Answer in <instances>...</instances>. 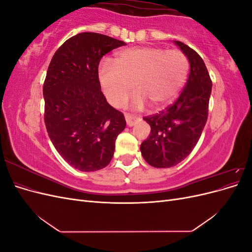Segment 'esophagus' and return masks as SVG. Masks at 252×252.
I'll return each instance as SVG.
<instances>
[{
	"label": "esophagus",
	"mask_w": 252,
	"mask_h": 252,
	"mask_svg": "<svg viewBox=\"0 0 252 252\" xmlns=\"http://www.w3.org/2000/svg\"><path fill=\"white\" fill-rule=\"evenodd\" d=\"M125 120H126V122H127V125H128L129 127H131V126H133L140 119H139L138 117H134V116H131V114L126 113V114H125Z\"/></svg>",
	"instance_id": "obj_1"
}]
</instances>
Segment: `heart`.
Returning <instances> with one entry per match:
<instances>
[{
  "instance_id": "obj_1",
  "label": "heart",
  "mask_w": 252,
  "mask_h": 252,
  "mask_svg": "<svg viewBox=\"0 0 252 252\" xmlns=\"http://www.w3.org/2000/svg\"><path fill=\"white\" fill-rule=\"evenodd\" d=\"M188 70V59L182 51L144 46L119 52L114 63L102 61L97 77L105 96L116 107L126 102L135 85L139 93L134 108L144 107L147 101L154 108H162L177 97Z\"/></svg>"
}]
</instances>
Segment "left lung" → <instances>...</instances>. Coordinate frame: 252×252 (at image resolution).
I'll return each instance as SVG.
<instances>
[{"mask_svg":"<svg viewBox=\"0 0 252 252\" xmlns=\"http://www.w3.org/2000/svg\"><path fill=\"white\" fill-rule=\"evenodd\" d=\"M190 64V73L180 96L172 105L144 120L151 127L141 144L145 161L156 168H169L187 158L199 141L208 117L212 82L204 61L193 49L174 41Z\"/></svg>","mask_w":252,"mask_h":252,"instance_id":"left-lung-1","label":"left lung"}]
</instances>
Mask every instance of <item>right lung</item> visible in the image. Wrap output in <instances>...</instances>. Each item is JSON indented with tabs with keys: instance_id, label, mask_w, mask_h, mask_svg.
Listing matches in <instances>:
<instances>
[{
	"instance_id": "obj_1",
	"label": "right lung",
	"mask_w": 252,
	"mask_h": 252,
	"mask_svg": "<svg viewBox=\"0 0 252 252\" xmlns=\"http://www.w3.org/2000/svg\"><path fill=\"white\" fill-rule=\"evenodd\" d=\"M123 41L82 32L61 46L48 66L43 86L44 121L49 138L65 161L81 171H96L113 157L124 114L110 106L97 77L100 61Z\"/></svg>"
}]
</instances>
